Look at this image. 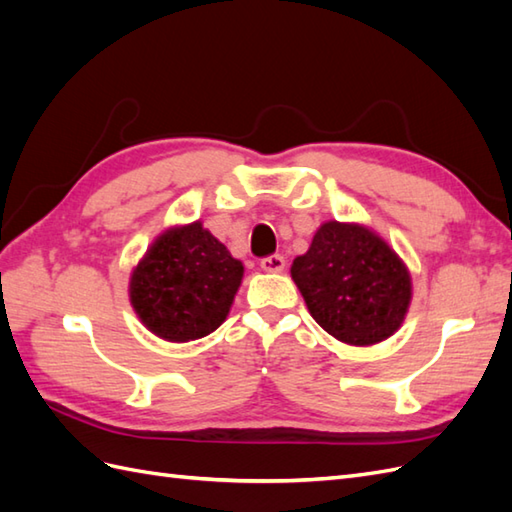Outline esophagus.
<instances>
[{
	"label": "esophagus",
	"mask_w": 512,
	"mask_h": 512,
	"mask_svg": "<svg viewBox=\"0 0 512 512\" xmlns=\"http://www.w3.org/2000/svg\"><path fill=\"white\" fill-rule=\"evenodd\" d=\"M284 265H286V260L280 254H271V256L260 260L262 271H267V273H280V271H284Z\"/></svg>",
	"instance_id": "esophagus-1"
}]
</instances>
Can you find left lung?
Returning <instances> with one entry per match:
<instances>
[{
  "label": "left lung",
  "mask_w": 512,
  "mask_h": 512,
  "mask_svg": "<svg viewBox=\"0 0 512 512\" xmlns=\"http://www.w3.org/2000/svg\"><path fill=\"white\" fill-rule=\"evenodd\" d=\"M309 314L335 339L371 346L391 337L412 301L408 267L361 224L324 222L290 267Z\"/></svg>",
  "instance_id": "1"
}]
</instances>
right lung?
<instances>
[{"mask_svg":"<svg viewBox=\"0 0 512 512\" xmlns=\"http://www.w3.org/2000/svg\"><path fill=\"white\" fill-rule=\"evenodd\" d=\"M243 265L200 222L175 226L151 243L130 275V303L166 342H190L226 320Z\"/></svg>","mask_w":512,"mask_h":512,"instance_id":"add662e5","label":"right lung"}]
</instances>
